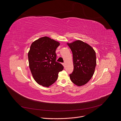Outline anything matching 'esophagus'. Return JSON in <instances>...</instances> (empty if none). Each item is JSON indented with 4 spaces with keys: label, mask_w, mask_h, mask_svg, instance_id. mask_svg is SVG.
<instances>
[{
    "label": "esophagus",
    "mask_w": 121,
    "mask_h": 121,
    "mask_svg": "<svg viewBox=\"0 0 121 121\" xmlns=\"http://www.w3.org/2000/svg\"><path fill=\"white\" fill-rule=\"evenodd\" d=\"M65 63H63V65H64V67H65Z\"/></svg>",
    "instance_id": "34e87169"
}]
</instances>
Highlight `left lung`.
<instances>
[{
  "label": "left lung",
  "mask_w": 121,
  "mask_h": 121,
  "mask_svg": "<svg viewBox=\"0 0 121 121\" xmlns=\"http://www.w3.org/2000/svg\"><path fill=\"white\" fill-rule=\"evenodd\" d=\"M70 47L73 59L74 70L69 75L72 82L78 86L87 83L93 76L96 65L94 50L88 44L77 40L67 43Z\"/></svg>",
  "instance_id": "8db88e82"
}]
</instances>
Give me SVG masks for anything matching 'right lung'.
Instances as JSON below:
<instances>
[{"instance_id": "obj_1", "label": "right lung", "mask_w": 121, "mask_h": 121, "mask_svg": "<svg viewBox=\"0 0 121 121\" xmlns=\"http://www.w3.org/2000/svg\"><path fill=\"white\" fill-rule=\"evenodd\" d=\"M60 43L45 36L33 42L28 53L29 67L36 82L49 87L58 78V73L64 69L56 62V51Z\"/></svg>"}]
</instances>
